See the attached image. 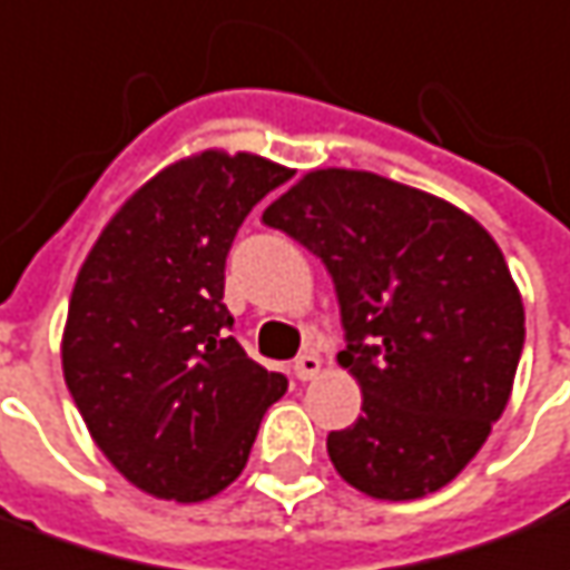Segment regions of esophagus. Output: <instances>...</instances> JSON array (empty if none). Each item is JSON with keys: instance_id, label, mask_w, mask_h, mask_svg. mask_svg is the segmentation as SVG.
Wrapping results in <instances>:
<instances>
[{"instance_id": "esophagus-1", "label": "esophagus", "mask_w": 570, "mask_h": 570, "mask_svg": "<svg viewBox=\"0 0 570 570\" xmlns=\"http://www.w3.org/2000/svg\"><path fill=\"white\" fill-rule=\"evenodd\" d=\"M294 374H297V381H316L318 374H322V358L306 353V356L294 362Z\"/></svg>"}]
</instances>
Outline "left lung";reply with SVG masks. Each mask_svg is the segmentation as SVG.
<instances>
[{
    "label": "left lung",
    "mask_w": 570,
    "mask_h": 570,
    "mask_svg": "<svg viewBox=\"0 0 570 570\" xmlns=\"http://www.w3.org/2000/svg\"><path fill=\"white\" fill-rule=\"evenodd\" d=\"M328 266L362 417L328 435L346 485L417 500L458 479L510 402L524 306L472 214L358 168L306 171L264 212Z\"/></svg>",
    "instance_id": "8db88e82"
}]
</instances>
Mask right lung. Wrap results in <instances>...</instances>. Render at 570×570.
Segmentation results:
<instances>
[{"mask_svg":"<svg viewBox=\"0 0 570 570\" xmlns=\"http://www.w3.org/2000/svg\"><path fill=\"white\" fill-rule=\"evenodd\" d=\"M292 168L202 149L119 205L79 266L60 365L95 445L144 494L202 503L239 479L288 381L229 337L236 229Z\"/></svg>","mask_w":570,"mask_h":570,"instance_id":"right-lung-1","label":"right lung"}]
</instances>
